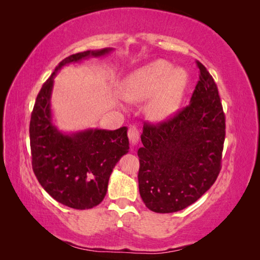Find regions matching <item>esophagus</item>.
<instances>
[{
    "label": "esophagus",
    "instance_id": "1",
    "mask_svg": "<svg viewBox=\"0 0 260 260\" xmlns=\"http://www.w3.org/2000/svg\"><path fill=\"white\" fill-rule=\"evenodd\" d=\"M127 135H128V139L129 142L132 143V145H136L137 143L140 141V133H139V129H137V127L135 126H129L128 132H127Z\"/></svg>",
    "mask_w": 260,
    "mask_h": 260
}]
</instances>
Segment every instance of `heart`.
Masks as SVG:
<instances>
[{"instance_id":"b5f03b06","label":"heart","mask_w":260,"mask_h":260,"mask_svg":"<svg viewBox=\"0 0 260 260\" xmlns=\"http://www.w3.org/2000/svg\"><path fill=\"white\" fill-rule=\"evenodd\" d=\"M189 73L173 68L168 60L157 59L134 70L123 80L121 90L126 101L141 102L152 97L147 114L154 120H165L178 112L189 84Z\"/></svg>"}]
</instances>
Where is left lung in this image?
<instances>
[{"mask_svg": "<svg viewBox=\"0 0 260 260\" xmlns=\"http://www.w3.org/2000/svg\"><path fill=\"white\" fill-rule=\"evenodd\" d=\"M190 105L159 125L143 127L139 189L145 206L172 213L194 203L217 180L225 123L218 88L204 66Z\"/></svg>", "mask_w": 260, "mask_h": 260, "instance_id": "left-lung-1", "label": "left lung"}]
</instances>
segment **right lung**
I'll use <instances>...</instances> for the list:
<instances>
[{
    "mask_svg": "<svg viewBox=\"0 0 260 260\" xmlns=\"http://www.w3.org/2000/svg\"><path fill=\"white\" fill-rule=\"evenodd\" d=\"M113 50H87L63 59L43 84L31 114L33 172L54 200L69 208L91 209L104 200L110 174L120 157L128 153L129 142L126 126L115 131H60L54 124L51 108L54 77L64 66L101 58Z\"/></svg>",
    "mask_w": 260,
    "mask_h": 260,
    "instance_id": "1",
    "label": "right lung"
}]
</instances>
